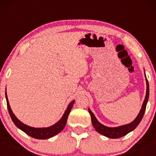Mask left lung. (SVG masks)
I'll return each mask as SVG.
<instances>
[{
  "label": "left lung",
  "instance_id": "1",
  "mask_svg": "<svg viewBox=\"0 0 156 156\" xmlns=\"http://www.w3.org/2000/svg\"><path fill=\"white\" fill-rule=\"evenodd\" d=\"M146 94L145 97V100H144V103H143L142 108H141L139 114L136 116V119L130 124H127V125H122V126L116 127H106L105 125H102L101 123L97 121V119H96V117L94 116V113L91 112V110L90 108H88V111H89L90 115L91 117V122H92L93 126H94L95 130L97 132H99L101 134L104 135V136H107L108 138H112V139H117V138H120L122 136H125L128 133H130V131L134 130L137 125H139L140 122L142 120L143 117H144V112H145L146 104H147L148 100H149V82H148V80L146 79Z\"/></svg>",
  "mask_w": 156,
  "mask_h": 156
}]
</instances>
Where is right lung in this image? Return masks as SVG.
<instances>
[{
    "instance_id": "right-lung-1",
    "label": "right lung",
    "mask_w": 156,
    "mask_h": 156,
    "mask_svg": "<svg viewBox=\"0 0 156 156\" xmlns=\"http://www.w3.org/2000/svg\"><path fill=\"white\" fill-rule=\"evenodd\" d=\"M6 95V100H7V108H8L9 113H10V115L12 121L13 122V123L15 124V125L18 128H20V130H23V132H25L26 133H27L28 135H29L30 136L33 138H35V139H39V140H45L48 139V138L52 137V136H55L57 133H60L62 130L65 127L66 125L67 119H68L69 115L70 113L71 109H72V106H73L74 103H75V100L69 103V105L67 107V109L66 110L65 113L62 115V117L61 118L60 120L58 122H56V124H54L52 126L48 127H40V128H35V127H32L28 126V125H25L23 122H20L18 119L15 116V115L12 113V109H11L10 104H9L8 99H7V92L5 93Z\"/></svg>"
}]
</instances>
